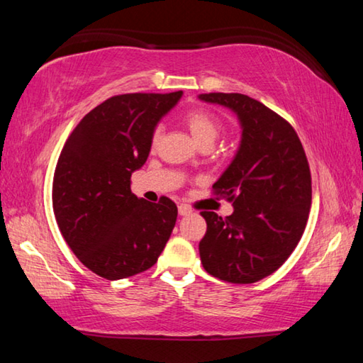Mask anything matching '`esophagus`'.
<instances>
[{"mask_svg": "<svg viewBox=\"0 0 363 363\" xmlns=\"http://www.w3.org/2000/svg\"><path fill=\"white\" fill-rule=\"evenodd\" d=\"M177 213H179V216H189V214L192 213V210H190V208L186 205H179V208H177Z\"/></svg>", "mask_w": 363, "mask_h": 363, "instance_id": "esophagus-1", "label": "esophagus"}]
</instances>
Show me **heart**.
I'll use <instances>...</instances> for the list:
<instances>
[{
	"instance_id": "b5f03b06",
	"label": "heart",
	"mask_w": 363,
	"mask_h": 363,
	"mask_svg": "<svg viewBox=\"0 0 363 363\" xmlns=\"http://www.w3.org/2000/svg\"><path fill=\"white\" fill-rule=\"evenodd\" d=\"M184 125L192 134V138L200 147H211L223 131V125L216 115L203 108L190 110L189 113L184 115ZM160 139V128L155 130L152 138V144L157 145Z\"/></svg>"
}]
</instances>
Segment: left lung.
I'll list each match as a JSON object with an SVG mask.
<instances>
[{"instance_id":"obj_1","label":"left lung","mask_w":363,"mask_h":363,"mask_svg":"<svg viewBox=\"0 0 363 363\" xmlns=\"http://www.w3.org/2000/svg\"><path fill=\"white\" fill-rule=\"evenodd\" d=\"M199 99L229 108L242 130L235 155L213 186L232 200L233 213L201 211L200 259L213 277L255 284L274 274L303 237L312 201L309 163L290 123L259 101L238 93Z\"/></svg>"}]
</instances>
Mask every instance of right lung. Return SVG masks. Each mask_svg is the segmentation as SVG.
I'll return each mask as SVG.
<instances>
[{
	"instance_id": "add662e5",
	"label": "right lung",
	"mask_w": 363,
	"mask_h": 363,
	"mask_svg": "<svg viewBox=\"0 0 363 363\" xmlns=\"http://www.w3.org/2000/svg\"><path fill=\"white\" fill-rule=\"evenodd\" d=\"M182 97L113 96L91 110L67 139L52 181V210L65 242L86 267L107 280L144 272L174 229L177 208L131 192L160 120Z\"/></svg>"
}]
</instances>
